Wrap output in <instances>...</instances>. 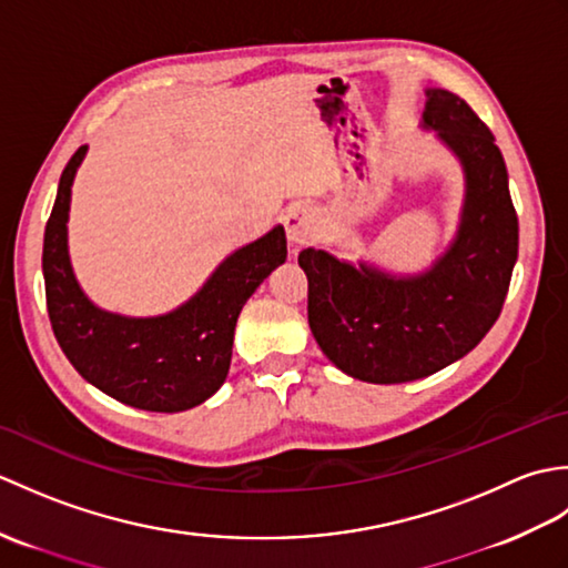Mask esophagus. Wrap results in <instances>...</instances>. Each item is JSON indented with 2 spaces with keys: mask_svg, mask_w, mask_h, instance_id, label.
Wrapping results in <instances>:
<instances>
[{
  "mask_svg": "<svg viewBox=\"0 0 568 568\" xmlns=\"http://www.w3.org/2000/svg\"><path fill=\"white\" fill-rule=\"evenodd\" d=\"M285 229H287V239H291V244L295 246L307 244V241L317 232L315 210L307 207V204H293V207L285 212Z\"/></svg>",
  "mask_w": 568,
  "mask_h": 568,
  "instance_id": "1",
  "label": "esophagus"
}]
</instances>
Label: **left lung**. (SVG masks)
Listing matches in <instances>:
<instances>
[{
	"mask_svg": "<svg viewBox=\"0 0 568 568\" xmlns=\"http://www.w3.org/2000/svg\"><path fill=\"white\" fill-rule=\"evenodd\" d=\"M422 126L437 131L464 168L462 222L449 248L415 275L354 265L322 248L297 256L320 348L366 383L427 378L476 348L500 317L517 261V214L490 129L449 90H427Z\"/></svg>",
	"mask_w": 568,
	"mask_h": 568,
	"instance_id": "8db88e82",
	"label": "left lung"
}]
</instances>
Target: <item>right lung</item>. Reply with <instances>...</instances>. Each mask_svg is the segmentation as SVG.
Segmentation results:
<instances>
[{
	"instance_id": "right-lung-1",
	"label": "right lung",
	"mask_w": 568,
	"mask_h": 568,
	"mask_svg": "<svg viewBox=\"0 0 568 568\" xmlns=\"http://www.w3.org/2000/svg\"><path fill=\"white\" fill-rule=\"evenodd\" d=\"M88 153L80 146L58 183L43 234L45 305L55 339L80 376L114 400L183 413L207 400L226 381L241 307L285 263V229L226 256L200 291L159 317H124L100 310L82 293L68 256L70 187Z\"/></svg>"
}]
</instances>
